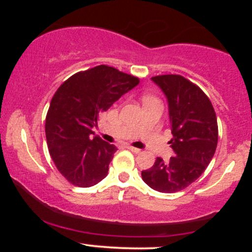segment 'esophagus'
Returning <instances> with one entry per match:
<instances>
[{"label": "esophagus", "instance_id": "34e87169", "mask_svg": "<svg viewBox=\"0 0 252 252\" xmlns=\"http://www.w3.org/2000/svg\"><path fill=\"white\" fill-rule=\"evenodd\" d=\"M126 148H128L129 150H131V152H132V153H135V154H138V153H141V149H138V148H135V147L128 146V147H126Z\"/></svg>", "mask_w": 252, "mask_h": 252}]
</instances>
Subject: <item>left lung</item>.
Instances as JSON below:
<instances>
[{"instance_id":"1","label":"left lung","mask_w":252,"mask_h":252,"mask_svg":"<svg viewBox=\"0 0 252 252\" xmlns=\"http://www.w3.org/2000/svg\"><path fill=\"white\" fill-rule=\"evenodd\" d=\"M168 103L173 138L169 141L175 155L169 161L156 158L142 179L150 189L174 193L186 189L200 176L216 153L218 126L209 97L186 78L166 74L152 78Z\"/></svg>"}]
</instances>
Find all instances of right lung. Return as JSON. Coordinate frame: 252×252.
Returning <instances> with one entry per match:
<instances>
[{
  "label": "right lung",
  "mask_w": 252,
  "mask_h": 252,
  "mask_svg": "<svg viewBox=\"0 0 252 252\" xmlns=\"http://www.w3.org/2000/svg\"><path fill=\"white\" fill-rule=\"evenodd\" d=\"M138 83V78L100 65L73 74L54 94L46 116V140L58 170L74 186L91 187L108 175L117 148L92 128Z\"/></svg>",
  "instance_id": "obj_1"
}]
</instances>
